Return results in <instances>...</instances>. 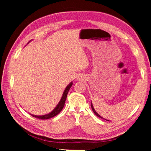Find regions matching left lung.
Wrapping results in <instances>:
<instances>
[{"label": "left lung", "instance_id": "1", "mask_svg": "<svg viewBox=\"0 0 151 151\" xmlns=\"http://www.w3.org/2000/svg\"><path fill=\"white\" fill-rule=\"evenodd\" d=\"M91 108H92V110H93V111L94 112V114H96V115L97 116H99V118H101V119H103V117H102V116H101L100 115H99V114H98V113H97V112L95 111V110H94V107H93V104H92V102H91ZM106 120V119H105ZM106 121H107V120H106Z\"/></svg>", "mask_w": 151, "mask_h": 151}]
</instances>
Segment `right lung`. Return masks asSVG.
Returning a JSON list of instances; mask_svg holds the SVG:
<instances>
[{"label": "right lung", "instance_id": "obj_1", "mask_svg": "<svg viewBox=\"0 0 151 151\" xmlns=\"http://www.w3.org/2000/svg\"><path fill=\"white\" fill-rule=\"evenodd\" d=\"M73 85V83L71 82V83L68 85L67 86H66V88H65V91H64L63 94V96H62V99H61V100L60 101L59 103L57 104V106L55 107V109L53 110V111L50 112L49 114H45V115H42V116H36V115H33V114H31V115L33 117H35V118L37 119H42V120H45V119H50V118H52V117L55 116L56 115H57V114L59 113V112L62 111V109H63L64 106H65V101L66 99V96H67V94L68 91H69L70 88L71 86Z\"/></svg>", "mask_w": 151, "mask_h": 151}]
</instances>
